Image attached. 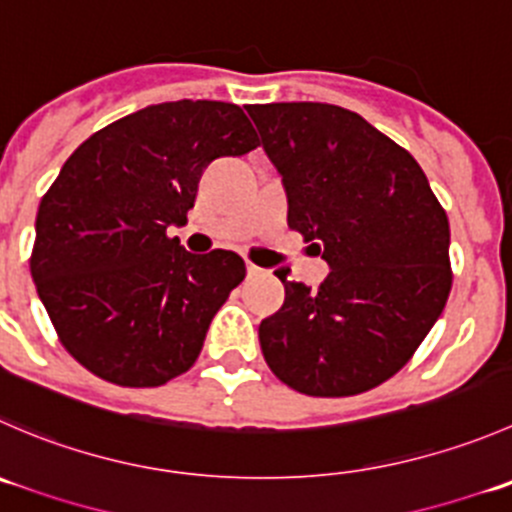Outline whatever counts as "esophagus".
<instances>
[{
  "mask_svg": "<svg viewBox=\"0 0 512 512\" xmlns=\"http://www.w3.org/2000/svg\"><path fill=\"white\" fill-rule=\"evenodd\" d=\"M260 267L257 265H252V262H247V275H260Z\"/></svg>",
  "mask_w": 512,
  "mask_h": 512,
  "instance_id": "1",
  "label": "esophagus"
}]
</instances>
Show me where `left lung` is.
<instances>
[{"mask_svg":"<svg viewBox=\"0 0 512 512\" xmlns=\"http://www.w3.org/2000/svg\"><path fill=\"white\" fill-rule=\"evenodd\" d=\"M287 192V225L330 275L285 282V305L260 322V347L285 385L347 398L390 380L448 302L450 225L415 157L350 109L250 104Z\"/></svg>","mask_w":512,"mask_h":512,"instance_id":"1","label":"left lung"}]
</instances>
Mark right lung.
Segmentation results:
<instances>
[{
  "mask_svg": "<svg viewBox=\"0 0 512 512\" xmlns=\"http://www.w3.org/2000/svg\"><path fill=\"white\" fill-rule=\"evenodd\" d=\"M260 145L237 104H150L94 132L39 202L29 270L64 350L102 380L157 388L195 365L245 280L237 252L192 255L185 225L217 157Z\"/></svg>",
  "mask_w": 512,
  "mask_h": 512,
  "instance_id": "add662e5",
  "label": "right lung"
}]
</instances>
